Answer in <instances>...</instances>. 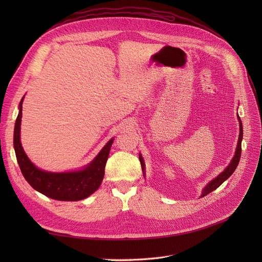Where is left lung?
Here are the masks:
<instances>
[{"instance_id": "left-lung-1", "label": "left lung", "mask_w": 262, "mask_h": 262, "mask_svg": "<svg viewBox=\"0 0 262 262\" xmlns=\"http://www.w3.org/2000/svg\"><path fill=\"white\" fill-rule=\"evenodd\" d=\"M238 118V121H239V137H238V142H237V146H236V150H235V155L233 157V160L231 161V163H229V165L227 166V167L222 171L220 175L217 177H215L214 179H212L209 184L205 186L202 190V193H201V198L209 194L210 192L214 191L216 188H219L223 182L228 178L231 177L232 173L235 171L237 165H238L239 163V160H241V154H242V140H243V124H242V120L239 117ZM139 158H140V163H141V167H142V171H143V175L145 176V164H144V161H143V157H142V155L140 154L139 155Z\"/></svg>"}]
</instances>
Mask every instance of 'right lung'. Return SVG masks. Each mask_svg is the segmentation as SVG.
<instances>
[{
	"label": "right lung",
	"instance_id": "add662e5",
	"mask_svg": "<svg viewBox=\"0 0 262 262\" xmlns=\"http://www.w3.org/2000/svg\"><path fill=\"white\" fill-rule=\"evenodd\" d=\"M23 100L14 128V149L24 178L38 192L59 201H78L90 196L99 188L105 175V166L114 139L109 140L98 155L80 170L52 172L38 168L30 162L20 143Z\"/></svg>",
	"mask_w": 262,
	"mask_h": 262
}]
</instances>
